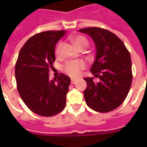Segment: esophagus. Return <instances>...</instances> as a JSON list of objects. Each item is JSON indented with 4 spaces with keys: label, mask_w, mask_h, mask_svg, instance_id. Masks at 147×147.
<instances>
[{
    "label": "esophagus",
    "mask_w": 147,
    "mask_h": 147,
    "mask_svg": "<svg viewBox=\"0 0 147 147\" xmlns=\"http://www.w3.org/2000/svg\"><path fill=\"white\" fill-rule=\"evenodd\" d=\"M77 81H78L77 80H74V79H72V80H71V84H75V83H77Z\"/></svg>",
    "instance_id": "esophagus-1"
}]
</instances>
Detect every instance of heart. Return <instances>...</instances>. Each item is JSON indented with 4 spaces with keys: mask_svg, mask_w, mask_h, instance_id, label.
Wrapping results in <instances>:
<instances>
[{
    "mask_svg": "<svg viewBox=\"0 0 147 147\" xmlns=\"http://www.w3.org/2000/svg\"><path fill=\"white\" fill-rule=\"evenodd\" d=\"M71 40L73 42L74 45L80 49H84L89 45L88 40L82 35H75V36L71 37ZM62 45H63L62 42H59L57 45L56 46L55 54L57 57L61 56ZM85 67H86V64L83 61H68L64 64L63 70L69 76L76 78V77L80 76L81 70L85 68Z\"/></svg>",
    "mask_w": 147,
    "mask_h": 147,
    "instance_id": "b5f03b06",
    "label": "heart"
}]
</instances>
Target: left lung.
<instances>
[{"instance_id":"8db88e82","label":"left lung","mask_w":147,"mask_h":147,"mask_svg":"<svg viewBox=\"0 0 147 147\" xmlns=\"http://www.w3.org/2000/svg\"><path fill=\"white\" fill-rule=\"evenodd\" d=\"M91 37L95 43V61L90 67L94 77L85 78L86 105L99 113H108L119 107L127 96L131 81V60L123 42L115 34L99 27L80 29Z\"/></svg>"}]
</instances>
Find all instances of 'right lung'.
Listing matches in <instances>:
<instances>
[{"label":"right lung","mask_w":147,"mask_h":147,"mask_svg":"<svg viewBox=\"0 0 147 147\" xmlns=\"http://www.w3.org/2000/svg\"><path fill=\"white\" fill-rule=\"evenodd\" d=\"M65 30H48L28 39L20 51L15 76L19 94L28 108L42 117H52L63 110L70 78L61 73L49 80L55 61V45Z\"/></svg>","instance_id":"add662e5"}]
</instances>
